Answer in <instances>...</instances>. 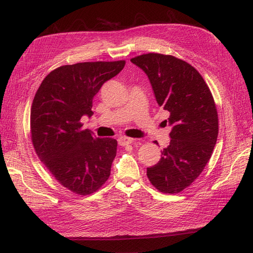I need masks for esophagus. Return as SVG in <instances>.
I'll return each instance as SVG.
<instances>
[{
    "instance_id": "esophagus-1",
    "label": "esophagus",
    "mask_w": 253,
    "mask_h": 253,
    "mask_svg": "<svg viewBox=\"0 0 253 253\" xmlns=\"http://www.w3.org/2000/svg\"><path fill=\"white\" fill-rule=\"evenodd\" d=\"M118 141H119V144H120L121 146H124V145H128V144L133 143L134 139L128 138V137H120Z\"/></svg>"
}]
</instances>
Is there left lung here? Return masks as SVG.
<instances>
[{"mask_svg": "<svg viewBox=\"0 0 253 253\" xmlns=\"http://www.w3.org/2000/svg\"><path fill=\"white\" fill-rule=\"evenodd\" d=\"M144 71L159 107L170 113V144L147 168L155 188L177 193L194 182L211 156L218 137L212 95L199 71L175 56L147 53L130 60ZM167 123V121H165Z\"/></svg>", "mask_w": 253, "mask_h": 253, "instance_id": "8db88e82", "label": "left lung"}]
</instances>
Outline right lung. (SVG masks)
<instances>
[{"mask_svg":"<svg viewBox=\"0 0 253 253\" xmlns=\"http://www.w3.org/2000/svg\"><path fill=\"white\" fill-rule=\"evenodd\" d=\"M125 61L65 65L44 78L31 108V137L38 158L65 188L80 196L107 182L118 141L83 130L82 116L93 115V98Z\"/></svg>","mask_w":253,"mask_h":253,"instance_id":"1","label":"right lung"}]
</instances>
